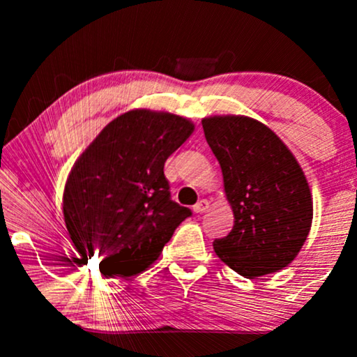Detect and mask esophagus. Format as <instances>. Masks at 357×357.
Wrapping results in <instances>:
<instances>
[{"label": "esophagus", "mask_w": 357, "mask_h": 357, "mask_svg": "<svg viewBox=\"0 0 357 357\" xmlns=\"http://www.w3.org/2000/svg\"><path fill=\"white\" fill-rule=\"evenodd\" d=\"M208 208H209V203L206 202V199H202V202H198L197 204H195L193 211L195 213H204Z\"/></svg>", "instance_id": "obj_1"}]
</instances>
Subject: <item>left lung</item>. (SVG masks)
Instances as JSON below:
<instances>
[{
  "instance_id": "8db88e82",
  "label": "left lung",
  "mask_w": 357,
  "mask_h": 357,
  "mask_svg": "<svg viewBox=\"0 0 357 357\" xmlns=\"http://www.w3.org/2000/svg\"><path fill=\"white\" fill-rule=\"evenodd\" d=\"M202 125L234 213L232 231L213 242L214 252L248 280L282 270L301 252L314 218L301 164L275 131L250 116L213 115Z\"/></svg>"
}]
</instances>
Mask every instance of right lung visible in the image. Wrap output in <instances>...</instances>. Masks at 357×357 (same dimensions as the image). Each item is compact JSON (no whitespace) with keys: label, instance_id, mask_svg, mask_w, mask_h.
<instances>
[{"label":"right lung","instance_id":"right-lung-1","mask_svg":"<svg viewBox=\"0 0 357 357\" xmlns=\"http://www.w3.org/2000/svg\"><path fill=\"white\" fill-rule=\"evenodd\" d=\"M193 130L192 120L170 112H125L73 165L63 192L66 229L81 258H100L105 276L144 271L192 216L170 199L164 164Z\"/></svg>","mask_w":357,"mask_h":357}]
</instances>
